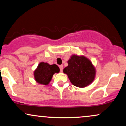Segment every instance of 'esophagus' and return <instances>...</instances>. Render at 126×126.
Here are the masks:
<instances>
[{
  "instance_id": "esophagus-1",
  "label": "esophagus",
  "mask_w": 126,
  "mask_h": 126,
  "mask_svg": "<svg viewBox=\"0 0 126 126\" xmlns=\"http://www.w3.org/2000/svg\"><path fill=\"white\" fill-rule=\"evenodd\" d=\"M59 68H60V72H63V65H60V66H59Z\"/></svg>"
}]
</instances>
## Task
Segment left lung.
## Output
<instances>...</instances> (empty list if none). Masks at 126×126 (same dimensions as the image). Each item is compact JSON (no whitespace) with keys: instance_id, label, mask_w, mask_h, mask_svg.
<instances>
[{"instance_id":"obj_1","label":"left lung","mask_w":126,"mask_h":126,"mask_svg":"<svg viewBox=\"0 0 126 126\" xmlns=\"http://www.w3.org/2000/svg\"><path fill=\"white\" fill-rule=\"evenodd\" d=\"M68 66L63 69L69 80L74 86L86 87L94 80L95 67L89 59L85 56L73 55L67 62Z\"/></svg>"}]
</instances>
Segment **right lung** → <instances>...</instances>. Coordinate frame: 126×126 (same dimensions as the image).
<instances>
[{
	"label": "right lung",
	"mask_w": 126,
	"mask_h": 126,
	"mask_svg": "<svg viewBox=\"0 0 126 126\" xmlns=\"http://www.w3.org/2000/svg\"><path fill=\"white\" fill-rule=\"evenodd\" d=\"M60 69L56 64H49L47 63L41 62L34 71V78L36 82L43 85H48L51 81L53 75L59 73Z\"/></svg>",
	"instance_id": "right-lung-1"
}]
</instances>
